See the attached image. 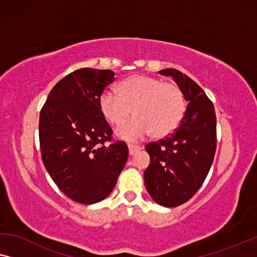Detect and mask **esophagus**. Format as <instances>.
<instances>
[{
	"mask_svg": "<svg viewBox=\"0 0 257 257\" xmlns=\"http://www.w3.org/2000/svg\"><path fill=\"white\" fill-rule=\"evenodd\" d=\"M142 148L140 146H136V144H128V151H129V155H134L137 151H140Z\"/></svg>",
	"mask_w": 257,
	"mask_h": 257,
	"instance_id": "34e87169",
	"label": "esophagus"
}]
</instances>
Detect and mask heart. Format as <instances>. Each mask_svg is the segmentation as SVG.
I'll return each instance as SVG.
<instances>
[{"label":"heart","mask_w":257,"mask_h":257,"mask_svg":"<svg viewBox=\"0 0 257 257\" xmlns=\"http://www.w3.org/2000/svg\"><path fill=\"white\" fill-rule=\"evenodd\" d=\"M99 108L108 123L120 127L132 114L133 120L117 130L125 141H137L151 133L156 139L170 135L178 128L186 110L183 89L172 81L150 75H132L118 85L117 93L104 91Z\"/></svg>","instance_id":"1"}]
</instances>
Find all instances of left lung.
Returning <instances> with one entry per match:
<instances>
[{
    "label": "left lung",
    "mask_w": 257,
    "mask_h": 257,
    "mask_svg": "<svg viewBox=\"0 0 257 257\" xmlns=\"http://www.w3.org/2000/svg\"><path fill=\"white\" fill-rule=\"evenodd\" d=\"M189 102L179 127L171 135L146 146L150 164L144 184L151 198L164 207H177L191 199L204 183L216 150V116L213 102L186 74L165 68Z\"/></svg>",
    "instance_id": "left-lung-1"
}]
</instances>
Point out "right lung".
<instances>
[{"mask_svg": "<svg viewBox=\"0 0 257 257\" xmlns=\"http://www.w3.org/2000/svg\"><path fill=\"white\" fill-rule=\"evenodd\" d=\"M110 70L79 68L51 89L39 115L42 160L56 185L75 202L103 200L128 158L125 142H113L100 95L115 80Z\"/></svg>", "mask_w": 257, "mask_h": 257, "instance_id": "add662e5", "label": "right lung"}]
</instances>
